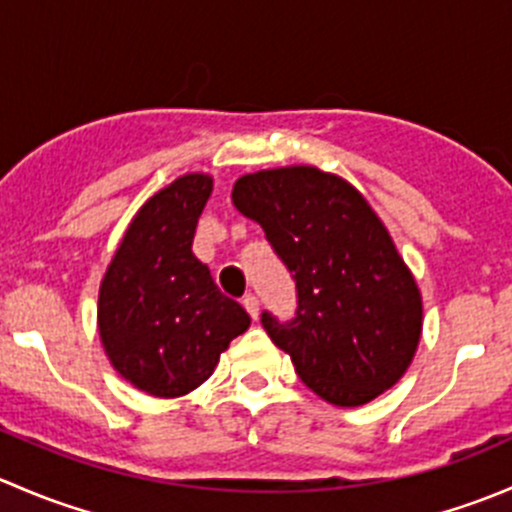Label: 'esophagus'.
I'll use <instances>...</instances> for the list:
<instances>
[{"mask_svg": "<svg viewBox=\"0 0 512 512\" xmlns=\"http://www.w3.org/2000/svg\"><path fill=\"white\" fill-rule=\"evenodd\" d=\"M242 304H245L247 314H250L252 319L260 317V299H257L255 294H245V297H242Z\"/></svg>", "mask_w": 512, "mask_h": 512, "instance_id": "obj_1", "label": "esophagus"}]
</instances>
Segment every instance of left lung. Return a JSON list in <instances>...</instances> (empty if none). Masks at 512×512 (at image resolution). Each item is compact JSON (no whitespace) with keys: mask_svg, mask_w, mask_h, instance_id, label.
I'll return each instance as SVG.
<instances>
[{"mask_svg":"<svg viewBox=\"0 0 512 512\" xmlns=\"http://www.w3.org/2000/svg\"><path fill=\"white\" fill-rule=\"evenodd\" d=\"M232 203L260 223L297 282V317L262 327L299 379L334 406H364L414 361L423 327L418 285L364 195L314 165L247 173Z\"/></svg>","mask_w":512,"mask_h":512,"instance_id":"8db88e82","label":"left lung"}]
</instances>
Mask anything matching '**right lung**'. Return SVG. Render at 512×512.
I'll return each mask as SVG.
<instances>
[{"label": "right lung", "instance_id": "obj_1", "mask_svg": "<svg viewBox=\"0 0 512 512\" xmlns=\"http://www.w3.org/2000/svg\"><path fill=\"white\" fill-rule=\"evenodd\" d=\"M210 193V175L185 173L148 198L98 287L103 352L128 384L158 399L198 389L250 327V314L190 250Z\"/></svg>", "mask_w": 512, "mask_h": 512}]
</instances>
